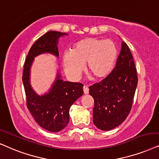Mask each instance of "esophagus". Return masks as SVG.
Returning <instances> with one entry per match:
<instances>
[{"label": "esophagus", "instance_id": "obj_1", "mask_svg": "<svg viewBox=\"0 0 159 159\" xmlns=\"http://www.w3.org/2000/svg\"><path fill=\"white\" fill-rule=\"evenodd\" d=\"M83 89H84V94H89V87L87 86H84V88H83Z\"/></svg>", "mask_w": 159, "mask_h": 159}]
</instances>
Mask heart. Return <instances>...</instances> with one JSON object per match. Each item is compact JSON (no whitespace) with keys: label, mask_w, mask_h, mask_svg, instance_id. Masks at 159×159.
<instances>
[{"label":"heart","mask_w":159,"mask_h":159,"mask_svg":"<svg viewBox=\"0 0 159 159\" xmlns=\"http://www.w3.org/2000/svg\"><path fill=\"white\" fill-rule=\"evenodd\" d=\"M117 57V48L112 40L88 38L77 42L72 51L65 52L62 62L71 78L79 77L86 63L87 73L93 79L99 80L111 73Z\"/></svg>","instance_id":"heart-1"}]
</instances>
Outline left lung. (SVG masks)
Returning a JSON list of instances; mask_svg holds the SVG:
<instances>
[{
    "mask_svg": "<svg viewBox=\"0 0 159 159\" xmlns=\"http://www.w3.org/2000/svg\"><path fill=\"white\" fill-rule=\"evenodd\" d=\"M137 81L132 54L123 41L114 69L102 81L89 86L94 100L93 122L97 128L109 131L125 120L132 109Z\"/></svg>",
    "mask_w": 159,
    "mask_h": 159,
    "instance_id": "left-lung-1",
    "label": "left lung"
}]
</instances>
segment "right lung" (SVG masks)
I'll return each instance as SVG.
<instances>
[{
	"mask_svg": "<svg viewBox=\"0 0 159 159\" xmlns=\"http://www.w3.org/2000/svg\"><path fill=\"white\" fill-rule=\"evenodd\" d=\"M67 35L57 31H48L40 37L27 54L24 65L22 81L26 94L27 106L34 119L44 129L57 132L67 126L70 120V108L84 94V84L64 81L57 74L49 92L43 95L37 94L30 83V67L34 57L49 53L59 57V38Z\"/></svg>",
	"mask_w": 159,
	"mask_h": 159,
	"instance_id": "right-lung-1",
	"label": "right lung"
}]
</instances>
